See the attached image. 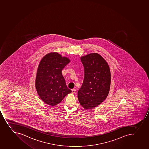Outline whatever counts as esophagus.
I'll return each instance as SVG.
<instances>
[{
    "mask_svg": "<svg viewBox=\"0 0 149 149\" xmlns=\"http://www.w3.org/2000/svg\"><path fill=\"white\" fill-rule=\"evenodd\" d=\"M76 91V90L75 89H73L71 90V92H72V93H73V94H75Z\"/></svg>",
    "mask_w": 149,
    "mask_h": 149,
    "instance_id": "1",
    "label": "esophagus"
}]
</instances>
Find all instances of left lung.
<instances>
[{
    "mask_svg": "<svg viewBox=\"0 0 149 149\" xmlns=\"http://www.w3.org/2000/svg\"><path fill=\"white\" fill-rule=\"evenodd\" d=\"M81 60L84 68V77L78 91V100L84 109H91L102 103L108 96L111 72L106 61L97 53L81 57Z\"/></svg>",
    "mask_w": 149,
    "mask_h": 149,
    "instance_id": "left-lung-1",
    "label": "left lung"
}]
</instances>
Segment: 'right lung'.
<instances>
[{
    "instance_id": "obj_1",
    "label": "right lung",
    "mask_w": 149,
    "mask_h": 149,
    "mask_svg": "<svg viewBox=\"0 0 149 149\" xmlns=\"http://www.w3.org/2000/svg\"><path fill=\"white\" fill-rule=\"evenodd\" d=\"M68 58L57 53L44 56L38 65L36 79V88L40 97L50 106L60 103L71 92L67 87L62 70L70 63Z\"/></svg>"
}]
</instances>
